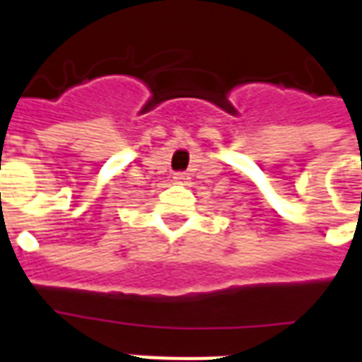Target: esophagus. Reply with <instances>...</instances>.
Masks as SVG:
<instances>
[{"mask_svg": "<svg viewBox=\"0 0 362 362\" xmlns=\"http://www.w3.org/2000/svg\"><path fill=\"white\" fill-rule=\"evenodd\" d=\"M188 180H189V176L186 173L174 174V182H176V184H188Z\"/></svg>", "mask_w": 362, "mask_h": 362, "instance_id": "34e87169", "label": "esophagus"}]
</instances>
